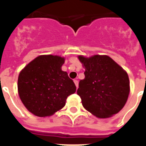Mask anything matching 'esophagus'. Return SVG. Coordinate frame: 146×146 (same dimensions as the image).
Masks as SVG:
<instances>
[{"label":"esophagus","mask_w":146,"mask_h":146,"mask_svg":"<svg viewBox=\"0 0 146 146\" xmlns=\"http://www.w3.org/2000/svg\"><path fill=\"white\" fill-rule=\"evenodd\" d=\"M74 83H75L76 88H78V86H79V82H78V80H74Z\"/></svg>","instance_id":"1"}]
</instances>
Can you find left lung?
Listing matches in <instances>:
<instances>
[{"instance_id": "1", "label": "left lung", "mask_w": 146, "mask_h": 146, "mask_svg": "<svg viewBox=\"0 0 146 146\" xmlns=\"http://www.w3.org/2000/svg\"><path fill=\"white\" fill-rule=\"evenodd\" d=\"M85 66V79L80 81L77 95L84 108L99 118L117 113L129 93L127 72L108 56H79Z\"/></svg>"}]
</instances>
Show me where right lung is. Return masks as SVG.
<instances>
[{
    "label": "right lung",
    "mask_w": 146,
    "mask_h": 146,
    "mask_svg": "<svg viewBox=\"0 0 146 146\" xmlns=\"http://www.w3.org/2000/svg\"><path fill=\"white\" fill-rule=\"evenodd\" d=\"M64 64V57L42 55L31 61L19 73V98L35 116L52 115L64 108L69 96L76 92L73 81L61 70Z\"/></svg>",
    "instance_id": "add662e5"
}]
</instances>
